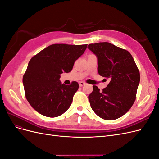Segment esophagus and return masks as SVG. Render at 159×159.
I'll return each mask as SVG.
<instances>
[{"instance_id":"esophagus-1","label":"esophagus","mask_w":159,"mask_h":159,"mask_svg":"<svg viewBox=\"0 0 159 159\" xmlns=\"http://www.w3.org/2000/svg\"><path fill=\"white\" fill-rule=\"evenodd\" d=\"M85 84V83L84 82V81H80V82H79V85H80V87H81V86L84 85Z\"/></svg>"}]
</instances>
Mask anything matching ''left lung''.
<instances>
[{"label": "left lung", "mask_w": 159, "mask_h": 159, "mask_svg": "<svg viewBox=\"0 0 159 159\" xmlns=\"http://www.w3.org/2000/svg\"><path fill=\"white\" fill-rule=\"evenodd\" d=\"M88 48L98 57L99 75L111 80L102 91L93 86L88 96L91 107L105 120L117 119L131 109L136 99L139 70L127 50L111 43L90 44Z\"/></svg>", "instance_id": "1"}]
</instances>
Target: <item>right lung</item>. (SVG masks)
I'll use <instances>...</instances> for the list:
<instances>
[{
	"instance_id": "add662e5",
	"label": "right lung",
	"mask_w": 159,
	"mask_h": 159,
	"mask_svg": "<svg viewBox=\"0 0 159 159\" xmlns=\"http://www.w3.org/2000/svg\"><path fill=\"white\" fill-rule=\"evenodd\" d=\"M87 46L54 44L30 59L22 81L26 98L36 111L56 117L69 109L79 84L77 81L61 84L60 74L71 71Z\"/></svg>"
}]
</instances>
